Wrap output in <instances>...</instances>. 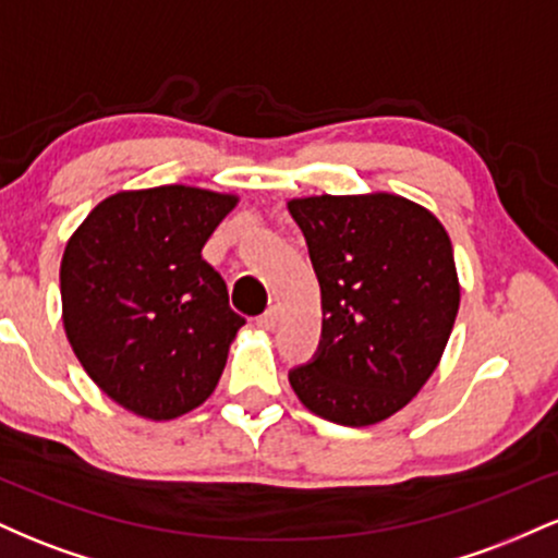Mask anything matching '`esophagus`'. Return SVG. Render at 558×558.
Returning <instances> with one entry per match:
<instances>
[{
  "label": "esophagus",
  "mask_w": 558,
  "mask_h": 558,
  "mask_svg": "<svg viewBox=\"0 0 558 558\" xmlns=\"http://www.w3.org/2000/svg\"><path fill=\"white\" fill-rule=\"evenodd\" d=\"M278 319H280V310H278V306H270L265 315L257 317V325L262 330H275V328H278Z\"/></svg>",
  "instance_id": "esophagus-1"
}]
</instances>
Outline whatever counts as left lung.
Listing matches in <instances>:
<instances>
[{
	"label": "left lung",
	"mask_w": 558,
	"mask_h": 558,
	"mask_svg": "<svg viewBox=\"0 0 558 558\" xmlns=\"http://www.w3.org/2000/svg\"><path fill=\"white\" fill-rule=\"evenodd\" d=\"M323 293V338L288 373L299 401L345 427L388 420L438 367L459 312L446 228L393 194L288 202Z\"/></svg>",
	"instance_id": "1"
}]
</instances>
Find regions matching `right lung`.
I'll return each instance as SVG.
<instances>
[{
	"instance_id": "1",
	"label": "right lung",
	"mask_w": 558,
	"mask_h": 558,
	"mask_svg": "<svg viewBox=\"0 0 558 558\" xmlns=\"http://www.w3.org/2000/svg\"><path fill=\"white\" fill-rule=\"evenodd\" d=\"M239 198L191 185L120 191L60 267L62 323L88 377L133 414L172 420L213 393L246 319L202 248Z\"/></svg>"
}]
</instances>
